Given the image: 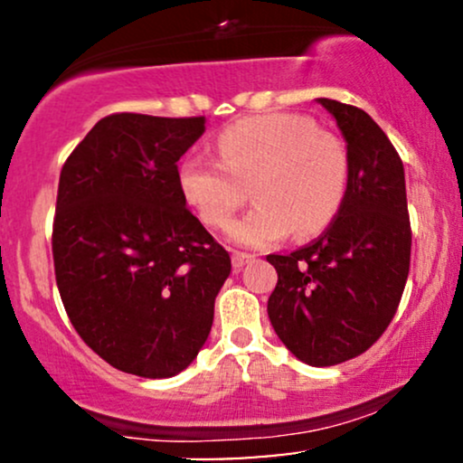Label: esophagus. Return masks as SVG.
<instances>
[{
    "instance_id": "esophagus-1",
    "label": "esophagus",
    "mask_w": 463,
    "mask_h": 463,
    "mask_svg": "<svg viewBox=\"0 0 463 463\" xmlns=\"http://www.w3.org/2000/svg\"><path fill=\"white\" fill-rule=\"evenodd\" d=\"M252 259H254L252 254H246V252H232V268H235L237 272H239V269H241L243 265H246V263L252 261Z\"/></svg>"
}]
</instances>
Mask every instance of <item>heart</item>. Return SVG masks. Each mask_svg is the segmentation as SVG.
I'll return each mask as SVG.
<instances>
[{"label": "heart", "instance_id": "b5f03b06", "mask_svg": "<svg viewBox=\"0 0 463 463\" xmlns=\"http://www.w3.org/2000/svg\"><path fill=\"white\" fill-rule=\"evenodd\" d=\"M217 152L220 161L184 158L178 187L209 228L231 224L250 187L257 204L231 228L239 246L268 248L291 232L300 239L317 235L346 198V146L307 115L248 117L220 132Z\"/></svg>", "mask_w": 463, "mask_h": 463}]
</instances>
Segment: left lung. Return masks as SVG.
<instances>
[{"label": "left lung", "mask_w": 463, "mask_h": 463, "mask_svg": "<svg viewBox=\"0 0 463 463\" xmlns=\"http://www.w3.org/2000/svg\"><path fill=\"white\" fill-rule=\"evenodd\" d=\"M337 121L350 158L342 209L316 241L269 254L279 283L268 300L276 335L316 368L365 353L390 326L411 261L405 169L372 117L317 99Z\"/></svg>", "instance_id": "left-lung-1"}]
</instances>
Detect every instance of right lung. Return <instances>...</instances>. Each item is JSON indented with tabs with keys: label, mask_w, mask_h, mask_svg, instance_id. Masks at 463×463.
Instances as JSON below:
<instances>
[{
	"label": "right lung",
	"mask_w": 463,
	"mask_h": 463,
	"mask_svg": "<svg viewBox=\"0 0 463 463\" xmlns=\"http://www.w3.org/2000/svg\"><path fill=\"white\" fill-rule=\"evenodd\" d=\"M204 117L117 113L62 165L54 232L62 305L113 368L167 379L198 357L231 257L187 209L178 161Z\"/></svg>",
	"instance_id": "1"
}]
</instances>
